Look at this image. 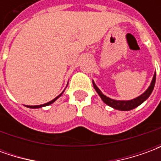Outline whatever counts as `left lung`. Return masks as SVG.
Segmentation results:
<instances>
[{
    "mask_svg": "<svg viewBox=\"0 0 161 161\" xmlns=\"http://www.w3.org/2000/svg\"><path fill=\"white\" fill-rule=\"evenodd\" d=\"M155 80H156V73H154L153 77L152 83L150 84V86L148 89L143 93L141 95L138 97L135 98L133 100H129V101H118V100H113L111 98L107 97L106 96L103 94L101 91L97 88V86L93 82V86H94L95 90L97 92L98 95L100 96V97L102 98V100L108 106H110L112 108H115V109H118V110H122V111H127V110H131L133 108L138 107L139 105L142 104L143 102L147 100L149 97V96L152 93L153 90L154 88V84H155Z\"/></svg>",
    "mask_w": 161,
    "mask_h": 161,
    "instance_id": "obj_1",
    "label": "left lung"
}]
</instances>
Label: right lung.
<instances>
[{
  "mask_svg": "<svg viewBox=\"0 0 161 161\" xmlns=\"http://www.w3.org/2000/svg\"><path fill=\"white\" fill-rule=\"evenodd\" d=\"M62 93H63V92H62ZM62 93H61V94H60L59 96H58V97H57L56 98H54L53 100H52V101H50L49 103H45V104L35 105V106H27V105H26V107H28V108H41V107H45V106H47V105L52 104V103H53V102H55V101H56V100H57V99H58V98L60 96L62 95Z\"/></svg>",
  "mask_w": 161,
  "mask_h": 161,
  "instance_id": "obj_1",
  "label": "right lung"
}]
</instances>
